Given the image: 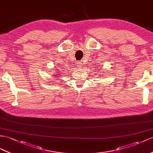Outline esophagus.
<instances>
[{
    "label": "esophagus",
    "mask_w": 153,
    "mask_h": 153,
    "mask_svg": "<svg viewBox=\"0 0 153 153\" xmlns=\"http://www.w3.org/2000/svg\"><path fill=\"white\" fill-rule=\"evenodd\" d=\"M77 66L79 67V68H81V67L83 66V63L82 62H79L77 63Z\"/></svg>",
    "instance_id": "obj_1"
}]
</instances>
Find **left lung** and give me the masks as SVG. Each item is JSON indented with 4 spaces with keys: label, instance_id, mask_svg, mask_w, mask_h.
Segmentation results:
<instances>
[{
    "label": "left lung",
    "instance_id": "1",
    "mask_svg": "<svg viewBox=\"0 0 153 153\" xmlns=\"http://www.w3.org/2000/svg\"><path fill=\"white\" fill-rule=\"evenodd\" d=\"M98 75H99V74H98Z\"/></svg>",
    "mask_w": 153,
    "mask_h": 153
}]
</instances>
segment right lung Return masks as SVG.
I'll return each mask as SVG.
<instances>
[{"mask_svg":"<svg viewBox=\"0 0 153 153\" xmlns=\"http://www.w3.org/2000/svg\"><path fill=\"white\" fill-rule=\"evenodd\" d=\"M57 70H58V69H56V71H57ZM56 76H57V75H56Z\"/></svg>","mask_w":153,"mask_h":153,"instance_id":"1","label":"right lung"}]
</instances>
